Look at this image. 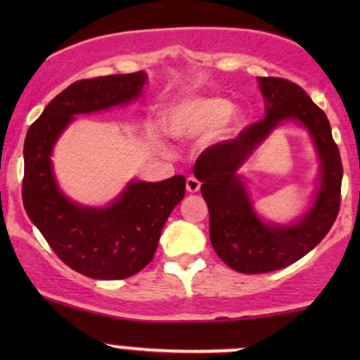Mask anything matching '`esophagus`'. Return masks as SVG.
I'll return each instance as SVG.
<instances>
[{
	"label": "esophagus",
	"mask_w": 360,
	"mask_h": 360,
	"mask_svg": "<svg viewBox=\"0 0 360 360\" xmlns=\"http://www.w3.org/2000/svg\"><path fill=\"white\" fill-rule=\"evenodd\" d=\"M201 188V183L196 179L194 176H189L188 179H186V189H188V193H198Z\"/></svg>",
	"instance_id": "1"
}]
</instances>
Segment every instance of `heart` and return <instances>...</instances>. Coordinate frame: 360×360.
<instances>
[{
  "label": "heart",
  "instance_id": "1",
  "mask_svg": "<svg viewBox=\"0 0 360 360\" xmlns=\"http://www.w3.org/2000/svg\"><path fill=\"white\" fill-rule=\"evenodd\" d=\"M232 101L220 96L189 98L174 105L167 115V127L174 137L193 139L221 125L232 113ZM240 117L232 118L233 128L240 127Z\"/></svg>",
  "mask_w": 360,
  "mask_h": 360
}]
</instances>
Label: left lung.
<instances>
[{
	"instance_id": "left-lung-1",
	"label": "left lung",
	"mask_w": 360,
	"mask_h": 360,
	"mask_svg": "<svg viewBox=\"0 0 360 360\" xmlns=\"http://www.w3.org/2000/svg\"><path fill=\"white\" fill-rule=\"evenodd\" d=\"M266 98V117L232 140L208 147L194 164L210 212V240L217 255L242 274L283 269L323 240L340 210V152L330 122L301 86L283 77H257ZM307 126L322 160V179L312 210L292 226H271L255 214L236 171L253 148L281 121Z\"/></svg>"
}]
</instances>
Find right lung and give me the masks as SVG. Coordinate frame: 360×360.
Returning <instances> with one entry per match:
<instances>
[{"label": "right lung", "mask_w": 360, "mask_h": 360, "mask_svg": "<svg viewBox=\"0 0 360 360\" xmlns=\"http://www.w3.org/2000/svg\"><path fill=\"white\" fill-rule=\"evenodd\" d=\"M146 81L139 71L72 82L45 106L25 139V212L65 266L93 279L130 278L154 259L164 223L184 198L186 179L131 181L110 206L88 208L59 191L52 148L74 115L125 105L140 96Z\"/></svg>", "instance_id": "add662e5"}]
</instances>
